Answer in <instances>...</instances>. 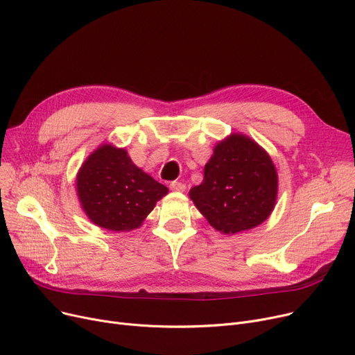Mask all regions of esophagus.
<instances>
[{
  "label": "esophagus",
  "instance_id": "obj_1",
  "mask_svg": "<svg viewBox=\"0 0 355 355\" xmlns=\"http://www.w3.org/2000/svg\"><path fill=\"white\" fill-rule=\"evenodd\" d=\"M170 189L173 191H184L185 190V184H182L180 181H171L170 182Z\"/></svg>",
  "mask_w": 355,
  "mask_h": 355
}]
</instances>
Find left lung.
<instances>
[{"mask_svg": "<svg viewBox=\"0 0 355 355\" xmlns=\"http://www.w3.org/2000/svg\"><path fill=\"white\" fill-rule=\"evenodd\" d=\"M277 174L270 157L250 138L233 134L214 148L204 180L190 197L210 225L225 234L259 226L273 210Z\"/></svg>", "mask_w": 355, "mask_h": 355, "instance_id": "1", "label": "left lung"}]
</instances>
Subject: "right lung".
<instances>
[{"mask_svg":"<svg viewBox=\"0 0 355 355\" xmlns=\"http://www.w3.org/2000/svg\"><path fill=\"white\" fill-rule=\"evenodd\" d=\"M168 189L145 174L125 149L103 145L82 165L78 194L87 217L99 227L129 232L142 225Z\"/></svg>","mask_w":355,"mask_h":355,"instance_id":"right-lung-1","label":"right lung"}]
</instances>
